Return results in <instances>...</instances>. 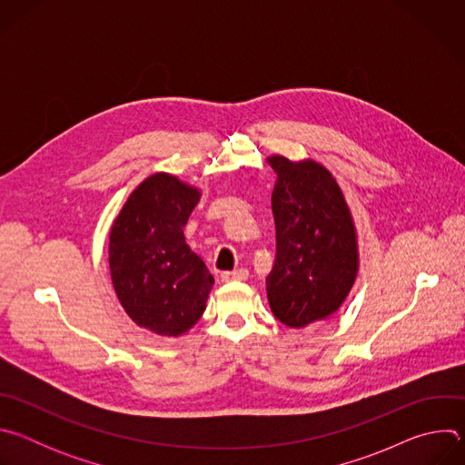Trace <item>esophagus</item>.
<instances>
[{
    "instance_id": "obj_1",
    "label": "esophagus",
    "mask_w": 465,
    "mask_h": 465,
    "mask_svg": "<svg viewBox=\"0 0 465 465\" xmlns=\"http://www.w3.org/2000/svg\"><path fill=\"white\" fill-rule=\"evenodd\" d=\"M248 278V271L246 269H239V271H232V272H223L221 280L223 283H232V282H244Z\"/></svg>"
}]
</instances>
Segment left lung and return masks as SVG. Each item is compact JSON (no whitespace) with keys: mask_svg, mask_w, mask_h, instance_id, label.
Listing matches in <instances>:
<instances>
[{"mask_svg":"<svg viewBox=\"0 0 465 465\" xmlns=\"http://www.w3.org/2000/svg\"><path fill=\"white\" fill-rule=\"evenodd\" d=\"M267 162L278 174L267 298L282 323L300 329L335 314L350 294L359 272L357 232L341 185L322 163L285 156Z\"/></svg>","mask_w":465,"mask_h":465,"instance_id":"1","label":"left lung"}]
</instances>
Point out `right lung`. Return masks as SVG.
Here are the masks:
<instances>
[{
	"label": "right lung",
	"mask_w": 465,
	"mask_h": 465,
	"mask_svg": "<svg viewBox=\"0 0 465 465\" xmlns=\"http://www.w3.org/2000/svg\"><path fill=\"white\" fill-rule=\"evenodd\" d=\"M201 191L169 173L145 178L110 230L108 264L130 320L160 337H180L203 312L215 283L183 237Z\"/></svg>",
	"instance_id": "obj_1"
}]
</instances>
